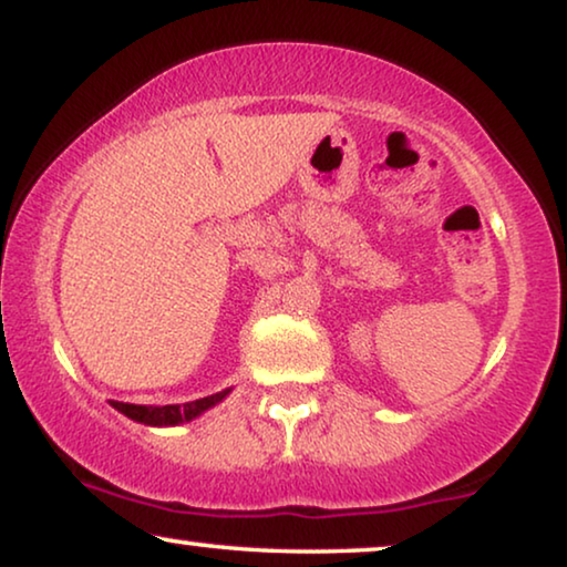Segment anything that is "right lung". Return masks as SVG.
I'll use <instances>...</instances> for the list:
<instances>
[{"label":"right lung","mask_w":567,"mask_h":567,"mask_svg":"<svg viewBox=\"0 0 567 567\" xmlns=\"http://www.w3.org/2000/svg\"><path fill=\"white\" fill-rule=\"evenodd\" d=\"M229 390L216 392L212 398L204 400H193V402H183V405H162V408H146V405H128V402H111L115 410H121L123 415H128L131 421L144 423V425H177L185 421H193V417L204 413L216 402H221L227 398Z\"/></svg>","instance_id":"right-lung-1"}]
</instances>
